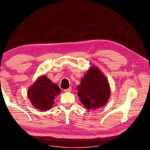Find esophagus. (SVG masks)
Returning <instances> with one entry per match:
<instances>
[{
    "instance_id": "34e87169",
    "label": "esophagus",
    "mask_w": 150,
    "mask_h": 150,
    "mask_svg": "<svg viewBox=\"0 0 150 150\" xmlns=\"http://www.w3.org/2000/svg\"><path fill=\"white\" fill-rule=\"evenodd\" d=\"M71 90V87H69V88H67V89H65L63 91H64V92H65V93H68V92H70Z\"/></svg>"
}]
</instances>
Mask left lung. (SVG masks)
Listing matches in <instances>:
<instances>
[{
	"label": "left lung",
	"instance_id": "1",
	"mask_svg": "<svg viewBox=\"0 0 150 150\" xmlns=\"http://www.w3.org/2000/svg\"><path fill=\"white\" fill-rule=\"evenodd\" d=\"M77 89L81 102L88 110L103 107L110 96V87L108 79L95 65L91 66L85 73Z\"/></svg>",
	"mask_w": 150,
	"mask_h": 150
}]
</instances>
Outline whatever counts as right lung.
Instances as JSON below:
<instances>
[{"instance_id":"obj_1","label":"right lung","mask_w":150,"mask_h":150,"mask_svg":"<svg viewBox=\"0 0 150 150\" xmlns=\"http://www.w3.org/2000/svg\"><path fill=\"white\" fill-rule=\"evenodd\" d=\"M60 92L57 84L45 75H42L29 87L27 95L34 108L41 111H46L52 107L55 98Z\"/></svg>"}]
</instances>
